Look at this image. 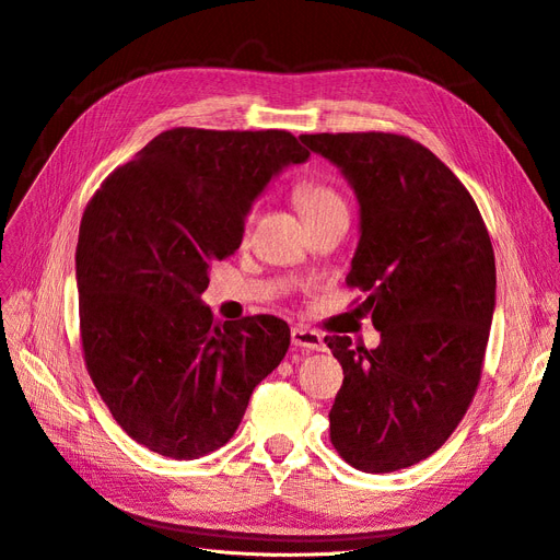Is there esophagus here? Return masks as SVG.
<instances>
[{
  "label": "esophagus",
  "mask_w": 560,
  "mask_h": 560,
  "mask_svg": "<svg viewBox=\"0 0 560 560\" xmlns=\"http://www.w3.org/2000/svg\"><path fill=\"white\" fill-rule=\"evenodd\" d=\"M291 341L295 349H304V351H323L326 349V341L323 337L310 328H293L291 330Z\"/></svg>",
  "instance_id": "1"
}]
</instances>
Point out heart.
<instances>
[{
    "instance_id": "1",
    "label": "heart",
    "mask_w": 560,
    "mask_h": 560,
    "mask_svg": "<svg viewBox=\"0 0 560 560\" xmlns=\"http://www.w3.org/2000/svg\"><path fill=\"white\" fill-rule=\"evenodd\" d=\"M293 200L304 219L335 207H345L339 200V195L330 186L318 182H300L293 190Z\"/></svg>"
}]
</instances>
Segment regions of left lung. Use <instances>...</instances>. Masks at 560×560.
I'll return each mask as SVG.
<instances>
[{"label": "left lung", "instance_id": "1", "mask_svg": "<svg viewBox=\"0 0 560 560\" xmlns=\"http://www.w3.org/2000/svg\"><path fill=\"white\" fill-rule=\"evenodd\" d=\"M347 178L360 240L347 283L368 293L376 349L326 337L345 370L330 440L360 472L428 458L470 407L495 310V258L456 174L409 137L302 135Z\"/></svg>", "mask_w": 560, "mask_h": 560}]
</instances>
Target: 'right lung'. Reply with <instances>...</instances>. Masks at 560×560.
I'll return each mask as SVG.
<instances>
[{"mask_svg": "<svg viewBox=\"0 0 560 560\" xmlns=\"http://www.w3.org/2000/svg\"><path fill=\"white\" fill-rule=\"evenodd\" d=\"M310 151L285 130L174 128L85 207L77 246L90 378L128 435L174 460L223 446L291 345L277 316L213 318L202 293L267 184Z\"/></svg>", "mask_w": 560, "mask_h": 560, "instance_id": "add662e5", "label": "right lung"}]
</instances>
